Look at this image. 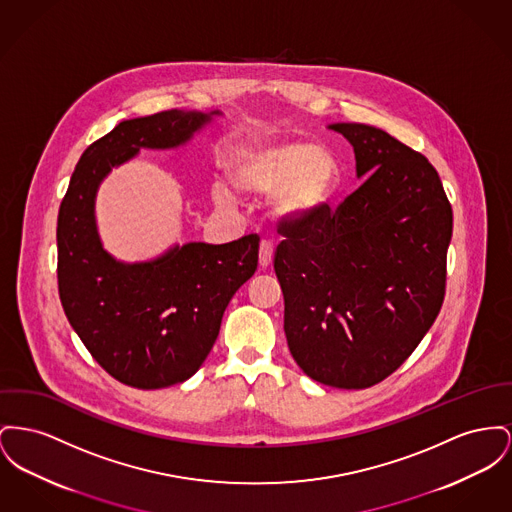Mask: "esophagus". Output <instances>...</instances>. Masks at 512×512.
Masks as SVG:
<instances>
[{"instance_id":"1","label":"esophagus","mask_w":512,"mask_h":512,"mask_svg":"<svg viewBox=\"0 0 512 512\" xmlns=\"http://www.w3.org/2000/svg\"><path fill=\"white\" fill-rule=\"evenodd\" d=\"M272 263V243L271 241H261L259 247V267L269 269Z\"/></svg>"}]
</instances>
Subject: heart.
Segmentation results:
<instances>
[{
	"label": "heart",
	"mask_w": 512,
	"mask_h": 512,
	"mask_svg": "<svg viewBox=\"0 0 512 512\" xmlns=\"http://www.w3.org/2000/svg\"><path fill=\"white\" fill-rule=\"evenodd\" d=\"M228 178L232 187L249 199L271 197L282 218H311L331 199L336 170L329 154L305 143H249L230 154ZM214 199L222 207L234 203L218 187Z\"/></svg>",
	"instance_id": "1"
}]
</instances>
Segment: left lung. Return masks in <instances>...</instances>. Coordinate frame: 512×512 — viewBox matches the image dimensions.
Returning <instances> with one entry per match:
<instances>
[{"mask_svg": "<svg viewBox=\"0 0 512 512\" xmlns=\"http://www.w3.org/2000/svg\"><path fill=\"white\" fill-rule=\"evenodd\" d=\"M331 129L352 143L367 180L334 211L282 224L274 272L303 373L367 389L410 358L441 311L452 209L421 152L373 125Z\"/></svg>", "mask_w": 512, "mask_h": 512, "instance_id": "left-lung-1", "label": "left lung"}]
</instances>
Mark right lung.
Here are the masks:
<instances>
[{
    "mask_svg": "<svg viewBox=\"0 0 512 512\" xmlns=\"http://www.w3.org/2000/svg\"><path fill=\"white\" fill-rule=\"evenodd\" d=\"M209 120L199 112L166 110L121 121L83 152L61 201L63 311L100 367L135 389L183 383L207 360L228 303L257 271L261 240L249 234L222 245L185 243L152 263L123 265L100 245L94 193L141 147H178Z\"/></svg>",
    "mask_w": 512,
    "mask_h": 512,
    "instance_id": "1",
    "label": "right lung"
}]
</instances>
